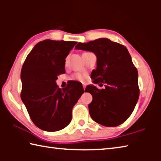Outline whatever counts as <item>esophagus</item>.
Segmentation results:
<instances>
[{"mask_svg":"<svg viewBox=\"0 0 161 161\" xmlns=\"http://www.w3.org/2000/svg\"><path fill=\"white\" fill-rule=\"evenodd\" d=\"M83 88H84V90H85V89H86V85H85V84H84V85L83 86Z\"/></svg>","mask_w":161,"mask_h":161,"instance_id":"obj_1","label":"esophagus"}]
</instances>
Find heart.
Returning <instances> with one entry per match:
<instances>
[{"label": "heart", "mask_w": 161, "mask_h": 161, "mask_svg": "<svg viewBox=\"0 0 161 161\" xmlns=\"http://www.w3.org/2000/svg\"><path fill=\"white\" fill-rule=\"evenodd\" d=\"M74 79L79 81H84V79H85V77H84V75H81L80 74H77L74 76Z\"/></svg>", "instance_id": "heart-1"}]
</instances>
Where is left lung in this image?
I'll return each mask as SVG.
<instances>
[{"mask_svg":"<svg viewBox=\"0 0 161 161\" xmlns=\"http://www.w3.org/2000/svg\"><path fill=\"white\" fill-rule=\"evenodd\" d=\"M77 50L90 51L97 56V69L92 72L94 84L85 91L92 95L89 111L92 119L104 126H117L132 114L139 97L138 74L125 46L107 38L79 42Z\"/></svg>","mask_w":161,"mask_h":161,"instance_id":"1","label":"left lung"}]
</instances>
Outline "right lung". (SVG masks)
Listing matches in <instances>:
<instances>
[{"label":"right lung","mask_w":161,"mask_h":161,"mask_svg":"<svg viewBox=\"0 0 161 161\" xmlns=\"http://www.w3.org/2000/svg\"><path fill=\"white\" fill-rule=\"evenodd\" d=\"M76 44L64 40L39 42L22 67L21 99L35 126L45 131H58L69 125L73 107L84 92L77 81L64 89L56 84L58 76L65 73V58Z\"/></svg>","instance_id":"obj_1"}]
</instances>
